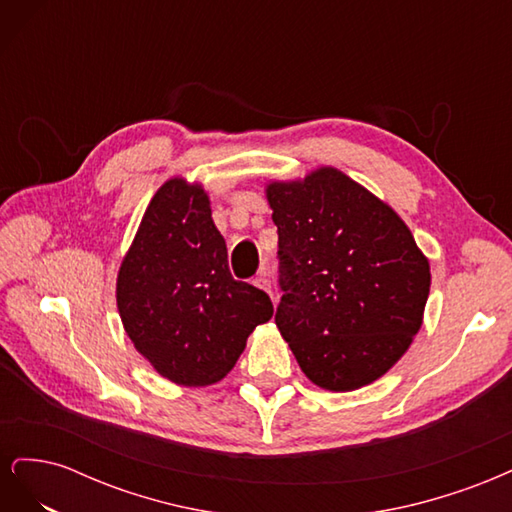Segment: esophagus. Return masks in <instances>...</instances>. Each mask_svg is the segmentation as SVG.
<instances>
[{
	"instance_id": "1",
	"label": "esophagus",
	"mask_w": 512,
	"mask_h": 512,
	"mask_svg": "<svg viewBox=\"0 0 512 512\" xmlns=\"http://www.w3.org/2000/svg\"><path fill=\"white\" fill-rule=\"evenodd\" d=\"M254 284H256L258 288H262V290H267V292L271 294V280H269V271H267V267H262L260 275H256V280H254Z\"/></svg>"
}]
</instances>
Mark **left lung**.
Listing matches in <instances>:
<instances>
[{
	"label": "left lung",
	"mask_w": 512,
	"mask_h": 512,
	"mask_svg": "<svg viewBox=\"0 0 512 512\" xmlns=\"http://www.w3.org/2000/svg\"><path fill=\"white\" fill-rule=\"evenodd\" d=\"M282 299L275 324L303 374L354 391L386 374L421 329L429 262L399 215L335 168L267 188Z\"/></svg>",
	"instance_id": "1"
}]
</instances>
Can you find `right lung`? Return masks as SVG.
<instances>
[{
  "label": "right lung",
  "instance_id": "add662e5",
  "mask_svg": "<svg viewBox=\"0 0 512 512\" xmlns=\"http://www.w3.org/2000/svg\"><path fill=\"white\" fill-rule=\"evenodd\" d=\"M117 307L134 348L183 386L222 380L250 333L273 316L265 290L230 275L209 198L183 179L151 198L121 262Z\"/></svg>",
  "mask_w": 512,
  "mask_h": 512
}]
</instances>
